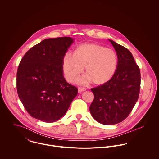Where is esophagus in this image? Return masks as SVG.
Listing matches in <instances>:
<instances>
[{
  "label": "esophagus",
  "mask_w": 159,
  "mask_h": 159,
  "mask_svg": "<svg viewBox=\"0 0 159 159\" xmlns=\"http://www.w3.org/2000/svg\"><path fill=\"white\" fill-rule=\"evenodd\" d=\"M78 89H79V93H81V92L85 90L86 88L85 87H79Z\"/></svg>",
  "instance_id": "34e87169"
}]
</instances>
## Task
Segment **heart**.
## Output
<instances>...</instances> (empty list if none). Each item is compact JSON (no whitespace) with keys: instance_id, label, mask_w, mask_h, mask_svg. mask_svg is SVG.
<instances>
[{"instance_id":"b5f03b06","label":"heart","mask_w":159,"mask_h":159,"mask_svg":"<svg viewBox=\"0 0 159 159\" xmlns=\"http://www.w3.org/2000/svg\"><path fill=\"white\" fill-rule=\"evenodd\" d=\"M118 63L115 51L94 43H84L77 47L74 55L66 53L63 68L68 81L74 82L83 72L86 75L78 81L83 84L93 82L101 85L114 75Z\"/></svg>"}]
</instances>
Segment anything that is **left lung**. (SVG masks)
<instances>
[{
	"label": "left lung",
	"mask_w": 159,
	"mask_h": 159,
	"mask_svg": "<svg viewBox=\"0 0 159 159\" xmlns=\"http://www.w3.org/2000/svg\"><path fill=\"white\" fill-rule=\"evenodd\" d=\"M109 41L117 53V69L109 80L90 89L94 99L89 107L94 120L106 125L119 123L128 116L139 99L141 82L140 69L131 52Z\"/></svg>",
	"instance_id": "obj_1"
}]
</instances>
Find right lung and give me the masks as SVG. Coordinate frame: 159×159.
Returning <instances> with one entry per match:
<instances>
[{"label":"right lung","mask_w":159,"mask_h":159,"mask_svg":"<svg viewBox=\"0 0 159 159\" xmlns=\"http://www.w3.org/2000/svg\"><path fill=\"white\" fill-rule=\"evenodd\" d=\"M73 39L59 37L43 40L21 59L17 72L18 96L30 115L52 123L60 119L78 93L63 77V60Z\"/></svg>","instance_id":"add662e5"}]
</instances>
